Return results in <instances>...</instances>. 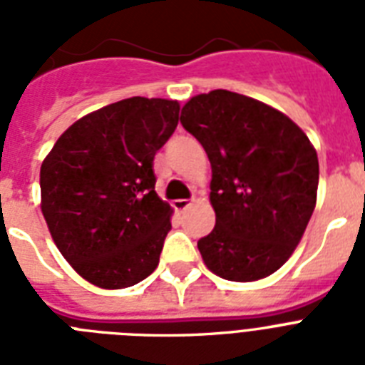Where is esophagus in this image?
<instances>
[{
  "instance_id": "1",
  "label": "esophagus",
  "mask_w": 365,
  "mask_h": 365,
  "mask_svg": "<svg viewBox=\"0 0 365 365\" xmlns=\"http://www.w3.org/2000/svg\"><path fill=\"white\" fill-rule=\"evenodd\" d=\"M189 206H191V200H185V199L174 200V208H176L178 212H185Z\"/></svg>"
}]
</instances>
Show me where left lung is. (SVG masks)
<instances>
[{
  "label": "left lung",
  "instance_id": "1",
  "mask_svg": "<svg viewBox=\"0 0 365 365\" xmlns=\"http://www.w3.org/2000/svg\"><path fill=\"white\" fill-rule=\"evenodd\" d=\"M180 121L212 165L216 227L197 242L206 267L233 282L269 277L317 206V149L282 111L223 88L193 96Z\"/></svg>",
  "mask_w": 365,
  "mask_h": 365
}]
</instances>
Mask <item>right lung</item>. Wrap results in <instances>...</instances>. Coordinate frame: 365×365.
Wrapping results in <instances>:
<instances>
[{"instance_id": "1", "label": "right lung", "mask_w": 365, "mask_h": 365, "mask_svg": "<svg viewBox=\"0 0 365 365\" xmlns=\"http://www.w3.org/2000/svg\"><path fill=\"white\" fill-rule=\"evenodd\" d=\"M178 121L176 100H121L73 123L43 160L51 237L98 288L134 286L159 265L172 208L155 193L153 159Z\"/></svg>"}]
</instances>
